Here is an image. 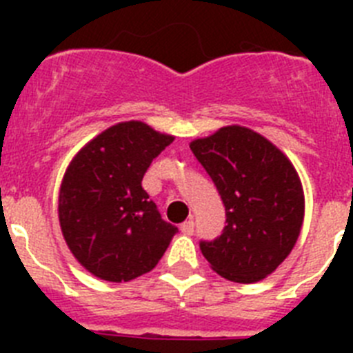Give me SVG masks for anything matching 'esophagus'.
Returning a JSON list of instances; mask_svg holds the SVG:
<instances>
[{
  "label": "esophagus",
  "mask_w": 353,
  "mask_h": 353,
  "mask_svg": "<svg viewBox=\"0 0 353 353\" xmlns=\"http://www.w3.org/2000/svg\"><path fill=\"white\" fill-rule=\"evenodd\" d=\"M180 232H182L183 235H192V232H194V221L189 219L185 221V223L180 224Z\"/></svg>",
  "instance_id": "1"
}]
</instances>
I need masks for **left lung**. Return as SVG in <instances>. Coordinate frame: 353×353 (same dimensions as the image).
Returning <instances> with one entry per match:
<instances>
[{
	"label": "left lung",
	"instance_id": "1",
	"mask_svg": "<svg viewBox=\"0 0 353 353\" xmlns=\"http://www.w3.org/2000/svg\"><path fill=\"white\" fill-rule=\"evenodd\" d=\"M191 150L226 208L221 236L199 244L203 256L228 281H261L301 235L304 191L297 171L281 150L248 127H221L191 141Z\"/></svg>",
	"mask_w": 353,
	"mask_h": 353
}]
</instances>
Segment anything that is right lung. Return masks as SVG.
<instances>
[{
    "label": "right lung",
    "mask_w": 353,
    "mask_h": 353,
    "mask_svg": "<svg viewBox=\"0 0 353 353\" xmlns=\"http://www.w3.org/2000/svg\"><path fill=\"white\" fill-rule=\"evenodd\" d=\"M173 139L143 121H121L68 164L58 198L61 233L74 258L99 279L125 283L150 272L179 232L141 185Z\"/></svg>",
    "instance_id": "obj_1"
}]
</instances>
